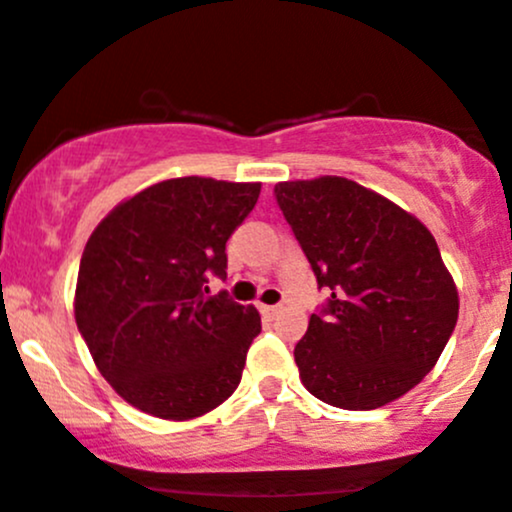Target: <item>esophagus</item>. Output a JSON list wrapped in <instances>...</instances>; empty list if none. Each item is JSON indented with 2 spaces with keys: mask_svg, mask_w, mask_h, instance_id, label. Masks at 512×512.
<instances>
[{
  "mask_svg": "<svg viewBox=\"0 0 512 512\" xmlns=\"http://www.w3.org/2000/svg\"><path fill=\"white\" fill-rule=\"evenodd\" d=\"M260 310L264 315H274L279 310V305H260Z\"/></svg>",
  "mask_w": 512,
  "mask_h": 512,
  "instance_id": "34e87169",
  "label": "esophagus"
}]
</instances>
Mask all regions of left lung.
I'll use <instances>...</instances> for the list:
<instances>
[{"label":"left lung","mask_w":512,"mask_h":512,"mask_svg":"<svg viewBox=\"0 0 512 512\" xmlns=\"http://www.w3.org/2000/svg\"><path fill=\"white\" fill-rule=\"evenodd\" d=\"M276 204L330 298L293 349L310 395L368 411L407 395L457 322L455 281L416 216L354 180L279 182Z\"/></svg>","instance_id":"8db88e82"}]
</instances>
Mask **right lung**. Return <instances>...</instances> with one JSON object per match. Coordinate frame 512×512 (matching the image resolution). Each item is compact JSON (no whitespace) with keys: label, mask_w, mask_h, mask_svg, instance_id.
<instances>
[{"label":"right lung","mask_w":512,"mask_h":512,"mask_svg":"<svg viewBox=\"0 0 512 512\" xmlns=\"http://www.w3.org/2000/svg\"><path fill=\"white\" fill-rule=\"evenodd\" d=\"M260 182L175 178L117 204L88 238L76 279V327L98 370L158 419L207 414L236 392L260 313L226 291V240Z\"/></svg>","instance_id":"1"}]
</instances>
